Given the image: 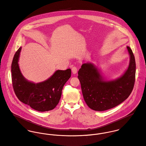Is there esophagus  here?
<instances>
[{
  "label": "esophagus",
  "instance_id": "34e87169",
  "mask_svg": "<svg viewBox=\"0 0 146 146\" xmlns=\"http://www.w3.org/2000/svg\"><path fill=\"white\" fill-rule=\"evenodd\" d=\"M71 70H72V73L74 74H76L77 73V72H78V68L76 67H75V66H74L72 68Z\"/></svg>",
  "mask_w": 146,
  "mask_h": 146
}]
</instances>
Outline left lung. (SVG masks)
Here are the masks:
<instances>
[{
	"mask_svg": "<svg viewBox=\"0 0 146 146\" xmlns=\"http://www.w3.org/2000/svg\"><path fill=\"white\" fill-rule=\"evenodd\" d=\"M129 66L117 79L106 80L98 68L92 63H84L78 71L84 99L88 107L98 111H106L121 104L131 94L135 83L136 64L130 48Z\"/></svg>",
	"mask_w": 146,
	"mask_h": 146,
	"instance_id": "1",
	"label": "left lung"
}]
</instances>
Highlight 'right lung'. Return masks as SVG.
I'll use <instances>...</instances> for the list:
<instances>
[{"label":"right lung","instance_id":"1","mask_svg":"<svg viewBox=\"0 0 146 146\" xmlns=\"http://www.w3.org/2000/svg\"><path fill=\"white\" fill-rule=\"evenodd\" d=\"M21 50L20 47L14 56L11 66L12 85L17 97L38 111L54 109L59 103L64 85L71 77V69L57 70L49 79L40 83L29 82L22 75L19 67Z\"/></svg>","mask_w":146,"mask_h":146}]
</instances>
